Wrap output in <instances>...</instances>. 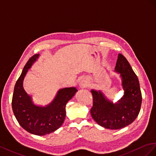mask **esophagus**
Returning <instances> with one entry per match:
<instances>
[{"mask_svg": "<svg viewBox=\"0 0 156 156\" xmlns=\"http://www.w3.org/2000/svg\"><path fill=\"white\" fill-rule=\"evenodd\" d=\"M80 86L82 87H85L88 86V83H87V81L86 80H84V79L82 80L80 82Z\"/></svg>", "mask_w": 156, "mask_h": 156, "instance_id": "34e87169", "label": "esophagus"}]
</instances>
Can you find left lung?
Wrapping results in <instances>:
<instances>
[{
    "instance_id": "8db88e82",
    "label": "left lung",
    "mask_w": 156,
    "mask_h": 156,
    "mask_svg": "<svg viewBox=\"0 0 156 156\" xmlns=\"http://www.w3.org/2000/svg\"><path fill=\"white\" fill-rule=\"evenodd\" d=\"M115 71L120 74L124 95L114 104L101 91L92 90L91 115L99 126L110 129H119L135 121L139 114L142 94L139 81L127 59L119 53Z\"/></svg>"
}]
</instances>
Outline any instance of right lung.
Masks as SVG:
<instances>
[{"label":"right lung","instance_id":"add662e5","mask_svg":"<svg viewBox=\"0 0 156 156\" xmlns=\"http://www.w3.org/2000/svg\"><path fill=\"white\" fill-rule=\"evenodd\" d=\"M38 57L39 54L33 55L25 65L16 83L12 106L16 119L25 130L31 134L43 136L62 126L66 115V104L78 90L74 87L61 89L50 104L46 106L35 105L31 97L24 90L23 82L29 69Z\"/></svg>","mask_w":156,"mask_h":156}]
</instances>
